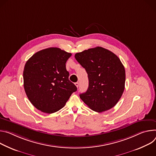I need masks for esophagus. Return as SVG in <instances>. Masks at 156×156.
<instances>
[{
	"label": "esophagus",
	"instance_id": "34e87169",
	"mask_svg": "<svg viewBox=\"0 0 156 156\" xmlns=\"http://www.w3.org/2000/svg\"><path fill=\"white\" fill-rule=\"evenodd\" d=\"M75 85H76V86L77 87H79V82H76V83H75Z\"/></svg>",
	"mask_w": 156,
	"mask_h": 156
}]
</instances>
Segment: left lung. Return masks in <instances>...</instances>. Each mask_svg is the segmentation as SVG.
I'll return each instance as SVG.
<instances>
[{"instance_id":"obj_1","label":"left lung","mask_w":156,"mask_h":156,"mask_svg":"<svg viewBox=\"0 0 156 156\" xmlns=\"http://www.w3.org/2000/svg\"><path fill=\"white\" fill-rule=\"evenodd\" d=\"M75 58L88 74L89 87L80 98L90 109L103 112L113 108L122 96L125 69L119 58L102 47L84 50Z\"/></svg>"}]
</instances>
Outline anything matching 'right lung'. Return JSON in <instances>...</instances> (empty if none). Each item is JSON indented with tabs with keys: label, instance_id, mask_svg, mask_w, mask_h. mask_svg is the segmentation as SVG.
<instances>
[{
	"label": "right lung",
	"instance_id": "add662e5",
	"mask_svg": "<svg viewBox=\"0 0 156 156\" xmlns=\"http://www.w3.org/2000/svg\"><path fill=\"white\" fill-rule=\"evenodd\" d=\"M72 54L49 48L34 54L26 62L23 86L32 105L46 113L63 108L76 86L69 80L66 63Z\"/></svg>",
	"mask_w": 156,
	"mask_h": 156
}]
</instances>
